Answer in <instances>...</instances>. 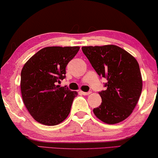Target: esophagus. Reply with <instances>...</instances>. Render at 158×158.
I'll return each mask as SVG.
<instances>
[{
    "label": "esophagus",
    "mask_w": 158,
    "mask_h": 158,
    "mask_svg": "<svg viewBox=\"0 0 158 158\" xmlns=\"http://www.w3.org/2000/svg\"><path fill=\"white\" fill-rule=\"evenodd\" d=\"M80 93H81V94H83V95H89V94H90L91 92V91H89V92H84V91H80Z\"/></svg>",
    "instance_id": "1"
}]
</instances>
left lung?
<instances>
[{
    "mask_svg": "<svg viewBox=\"0 0 158 158\" xmlns=\"http://www.w3.org/2000/svg\"><path fill=\"white\" fill-rule=\"evenodd\" d=\"M91 66L108 82L100 91L102 104L93 111L107 124L124 121L132 114L143 89L139 64L130 53L114 44L81 48Z\"/></svg>",
    "mask_w": 158,
    "mask_h": 158,
    "instance_id": "8db88e82",
    "label": "left lung"
}]
</instances>
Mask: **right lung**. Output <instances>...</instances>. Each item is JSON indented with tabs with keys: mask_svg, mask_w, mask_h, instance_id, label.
I'll use <instances>...</instances> for the list:
<instances>
[{
	"mask_svg": "<svg viewBox=\"0 0 158 158\" xmlns=\"http://www.w3.org/2000/svg\"><path fill=\"white\" fill-rule=\"evenodd\" d=\"M79 47H47L35 53L23 66L20 90L23 103L35 121L56 126L69 114L77 91L57 84L65 78L66 67Z\"/></svg>",
	"mask_w": 158,
	"mask_h": 158,
	"instance_id": "1",
	"label": "right lung"
}]
</instances>
